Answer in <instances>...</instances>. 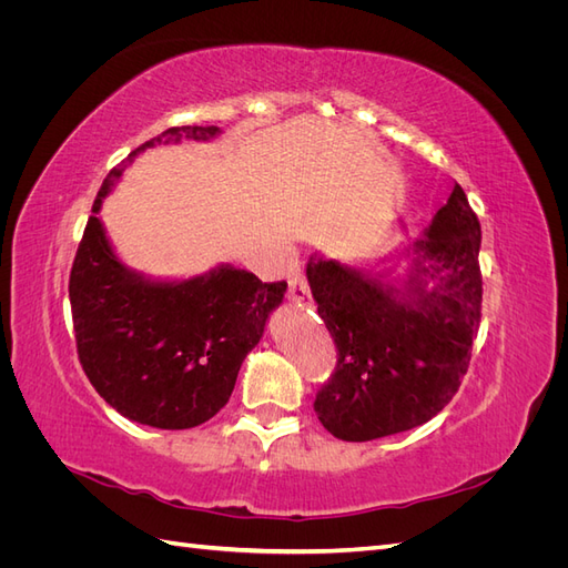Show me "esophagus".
Returning a JSON list of instances; mask_svg holds the SVG:
<instances>
[{
	"label": "esophagus",
	"mask_w": 568,
	"mask_h": 568,
	"mask_svg": "<svg viewBox=\"0 0 568 568\" xmlns=\"http://www.w3.org/2000/svg\"><path fill=\"white\" fill-rule=\"evenodd\" d=\"M286 298L291 303H296V305H305L307 303V286H305L301 274H294V277L288 280V294H286Z\"/></svg>",
	"instance_id": "obj_1"
}]
</instances>
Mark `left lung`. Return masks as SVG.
<instances>
[{"label": "left lung", "mask_w": 568, "mask_h": 568, "mask_svg": "<svg viewBox=\"0 0 568 568\" xmlns=\"http://www.w3.org/2000/svg\"><path fill=\"white\" fill-rule=\"evenodd\" d=\"M478 251V217L455 184L422 236H405L379 267L311 255L307 284L338 351L315 400L326 432L353 443L384 438L453 400L480 322Z\"/></svg>", "instance_id": "obj_1"}]
</instances>
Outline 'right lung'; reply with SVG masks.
I'll return each mask as SVG.
<instances>
[{
    "instance_id": "1",
    "label": "right lung",
    "mask_w": 568,
    "mask_h": 568,
    "mask_svg": "<svg viewBox=\"0 0 568 568\" xmlns=\"http://www.w3.org/2000/svg\"><path fill=\"white\" fill-rule=\"evenodd\" d=\"M217 125L170 128L136 146L101 184L71 270L80 365L120 415L153 428H192L227 405L239 369L263 338L286 282L220 263L194 277H149L120 261L104 222V199L128 165L156 144L211 142Z\"/></svg>"
}]
</instances>
